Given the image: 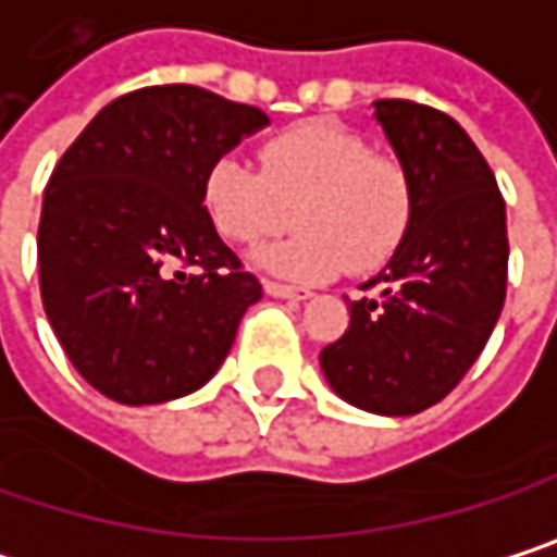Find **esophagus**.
Listing matches in <instances>:
<instances>
[{"label":"esophagus","instance_id":"1","mask_svg":"<svg viewBox=\"0 0 557 557\" xmlns=\"http://www.w3.org/2000/svg\"><path fill=\"white\" fill-rule=\"evenodd\" d=\"M264 289H268V296H277V299H309L312 296V289H306V286H289V283H277V280H268Z\"/></svg>","mask_w":557,"mask_h":557}]
</instances>
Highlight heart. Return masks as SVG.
Returning <instances> with one entry per match:
<instances>
[{
	"mask_svg": "<svg viewBox=\"0 0 557 557\" xmlns=\"http://www.w3.org/2000/svg\"><path fill=\"white\" fill-rule=\"evenodd\" d=\"M261 172L220 156L203 175V210L228 245L255 248L293 223L299 232L261 255V264L299 280L380 271L414 220L408 169L334 121H309L271 136Z\"/></svg>",
	"mask_w": 557,
	"mask_h": 557,
	"instance_id": "b5f03b06",
	"label": "heart"
}]
</instances>
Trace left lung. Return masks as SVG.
<instances>
[{
  "label": "left lung",
  "instance_id": "1",
  "mask_svg": "<svg viewBox=\"0 0 557 557\" xmlns=\"http://www.w3.org/2000/svg\"><path fill=\"white\" fill-rule=\"evenodd\" d=\"M414 184L408 238L354 299L350 325L319 360L331 388L373 414H418L479 360L507 296V213L491 165L449 114L376 101Z\"/></svg>",
  "mask_w": 557,
  "mask_h": 557
}]
</instances>
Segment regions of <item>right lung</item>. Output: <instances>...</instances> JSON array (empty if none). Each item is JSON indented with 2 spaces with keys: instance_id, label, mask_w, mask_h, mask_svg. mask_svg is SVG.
<instances>
[{
  "instance_id": "1",
  "label": "right lung",
  "mask_w": 557,
  "mask_h": 557,
  "mask_svg": "<svg viewBox=\"0 0 557 557\" xmlns=\"http://www.w3.org/2000/svg\"><path fill=\"white\" fill-rule=\"evenodd\" d=\"M268 114L200 85L114 98L57 162L37 226L40 299L78 376L121 405L190 395L261 283L203 210V175Z\"/></svg>"
}]
</instances>
